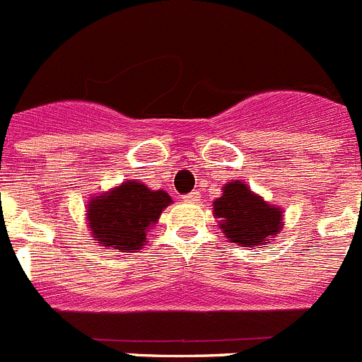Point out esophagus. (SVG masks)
Instances as JSON below:
<instances>
[{"instance_id": "34e87169", "label": "esophagus", "mask_w": 362, "mask_h": 362, "mask_svg": "<svg viewBox=\"0 0 362 362\" xmlns=\"http://www.w3.org/2000/svg\"><path fill=\"white\" fill-rule=\"evenodd\" d=\"M185 202H189V204H197V202H200V193H198V191H193V193L185 194Z\"/></svg>"}]
</instances>
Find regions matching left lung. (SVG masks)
Wrapping results in <instances>:
<instances>
[{
	"label": "left lung",
	"instance_id": "1",
	"mask_svg": "<svg viewBox=\"0 0 362 362\" xmlns=\"http://www.w3.org/2000/svg\"><path fill=\"white\" fill-rule=\"evenodd\" d=\"M220 229L236 245L258 247L278 236L283 227V211L267 204L243 182H227L221 197L213 204Z\"/></svg>",
	"mask_w": 362,
	"mask_h": 362
}]
</instances>
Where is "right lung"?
Returning a JSON list of instances; mask_svg holds the SVG:
<instances>
[{
    "mask_svg": "<svg viewBox=\"0 0 362 362\" xmlns=\"http://www.w3.org/2000/svg\"><path fill=\"white\" fill-rule=\"evenodd\" d=\"M165 191H153L142 182L129 180L88 202L86 220L92 238L117 252L142 249L148 230L171 204Z\"/></svg>",
    "mask_w": 362,
    "mask_h": 362,
    "instance_id": "add662e5",
    "label": "right lung"
}]
</instances>
